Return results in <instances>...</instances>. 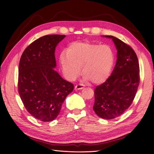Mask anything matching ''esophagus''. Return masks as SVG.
I'll use <instances>...</instances> for the list:
<instances>
[{
    "instance_id": "34e87169",
    "label": "esophagus",
    "mask_w": 154,
    "mask_h": 154,
    "mask_svg": "<svg viewBox=\"0 0 154 154\" xmlns=\"http://www.w3.org/2000/svg\"><path fill=\"white\" fill-rule=\"evenodd\" d=\"M83 88H84V85L83 84H78L75 87V90H79V89H83Z\"/></svg>"
}]
</instances>
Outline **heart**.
Instances as JSON below:
<instances>
[{
    "label": "heart",
    "instance_id": "heart-1",
    "mask_svg": "<svg viewBox=\"0 0 154 154\" xmlns=\"http://www.w3.org/2000/svg\"><path fill=\"white\" fill-rule=\"evenodd\" d=\"M114 60V52L110 45L87 42H73L60 56L62 71L68 80L76 79L82 67L85 79L94 84L107 79Z\"/></svg>",
    "mask_w": 154,
    "mask_h": 154
}]
</instances>
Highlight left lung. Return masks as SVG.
<instances>
[{
	"label": "left lung",
	"instance_id": "8db88e82",
	"mask_svg": "<svg viewBox=\"0 0 154 154\" xmlns=\"http://www.w3.org/2000/svg\"><path fill=\"white\" fill-rule=\"evenodd\" d=\"M117 50L116 65L105 82L94 89L93 110L104 119L120 116L132 103L140 84V67L133 49L112 35Z\"/></svg>",
	"mask_w": 154,
	"mask_h": 154
}]
</instances>
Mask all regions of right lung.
<instances>
[{"instance_id":"add662e5","label":"right lung","mask_w":154,"mask_h":154,"mask_svg":"<svg viewBox=\"0 0 154 154\" xmlns=\"http://www.w3.org/2000/svg\"><path fill=\"white\" fill-rule=\"evenodd\" d=\"M65 35H46L25 49L18 68V93L28 112L42 122L57 116L65 98L74 85L54 69L55 50Z\"/></svg>"}]
</instances>
